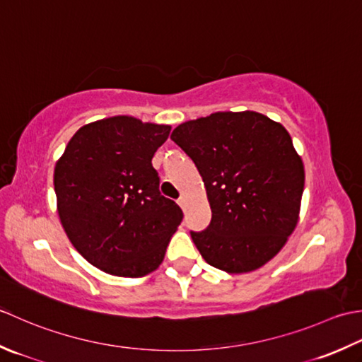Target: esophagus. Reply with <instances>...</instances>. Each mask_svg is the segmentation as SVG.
<instances>
[{
	"label": "esophagus",
	"instance_id": "1",
	"mask_svg": "<svg viewBox=\"0 0 362 362\" xmlns=\"http://www.w3.org/2000/svg\"><path fill=\"white\" fill-rule=\"evenodd\" d=\"M176 202H178V204L181 206V208H184V204H186V198H184V197H180L178 200H176Z\"/></svg>",
	"mask_w": 362,
	"mask_h": 362
}]
</instances>
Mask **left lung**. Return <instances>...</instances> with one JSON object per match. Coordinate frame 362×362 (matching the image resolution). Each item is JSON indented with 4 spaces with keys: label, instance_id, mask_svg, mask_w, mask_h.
<instances>
[{
    "label": "left lung",
    "instance_id": "1",
    "mask_svg": "<svg viewBox=\"0 0 362 362\" xmlns=\"http://www.w3.org/2000/svg\"><path fill=\"white\" fill-rule=\"evenodd\" d=\"M170 139L194 160L208 192L211 223L190 231L204 261L228 274L262 267L298 222L305 168L289 132L245 110L186 122Z\"/></svg>",
    "mask_w": 362,
    "mask_h": 362
}]
</instances>
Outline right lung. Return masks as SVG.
I'll list each match as a JSON object with an SVG mask.
<instances>
[{
  "label": "right lung",
  "mask_w": 362,
  "mask_h": 362,
  "mask_svg": "<svg viewBox=\"0 0 362 362\" xmlns=\"http://www.w3.org/2000/svg\"><path fill=\"white\" fill-rule=\"evenodd\" d=\"M167 124L110 117L79 128L54 168L61 223L79 255L115 276L139 278L164 259L182 211L159 192L151 159Z\"/></svg>",
  "instance_id": "add662e5"
}]
</instances>
